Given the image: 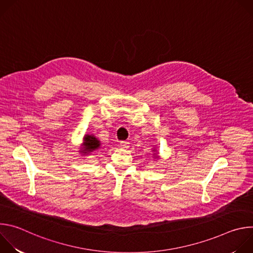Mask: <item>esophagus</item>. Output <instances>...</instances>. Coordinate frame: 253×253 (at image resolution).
Listing matches in <instances>:
<instances>
[{"label": "esophagus", "instance_id": "obj_1", "mask_svg": "<svg viewBox=\"0 0 253 253\" xmlns=\"http://www.w3.org/2000/svg\"><path fill=\"white\" fill-rule=\"evenodd\" d=\"M129 142H127V141H121L120 142V146L122 147V148H124V149H127L128 147H129Z\"/></svg>", "mask_w": 253, "mask_h": 253}]
</instances>
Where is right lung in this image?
Segmentation results:
<instances>
[{
  "mask_svg": "<svg viewBox=\"0 0 253 253\" xmlns=\"http://www.w3.org/2000/svg\"><path fill=\"white\" fill-rule=\"evenodd\" d=\"M84 145H85V148L83 150V153L91 152L100 147V141H98L94 136L87 135L84 140Z\"/></svg>",
  "mask_w": 253,
  "mask_h": 253,
  "instance_id": "obj_1",
  "label": "right lung"
}]
</instances>
